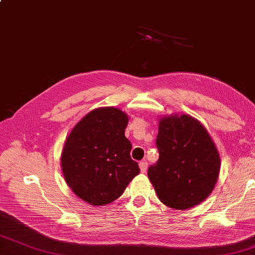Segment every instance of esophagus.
<instances>
[{"instance_id": "esophagus-1", "label": "esophagus", "mask_w": 255, "mask_h": 255, "mask_svg": "<svg viewBox=\"0 0 255 255\" xmlns=\"http://www.w3.org/2000/svg\"><path fill=\"white\" fill-rule=\"evenodd\" d=\"M147 167H148L147 161H140V163H139V168H140V172L141 173H146Z\"/></svg>"}]
</instances>
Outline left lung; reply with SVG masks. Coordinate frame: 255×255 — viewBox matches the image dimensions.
I'll return each mask as SVG.
<instances>
[{
  "mask_svg": "<svg viewBox=\"0 0 255 255\" xmlns=\"http://www.w3.org/2000/svg\"><path fill=\"white\" fill-rule=\"evenodd\" d=\"M157 163L148 178L166 206L187 210L210 195L217 182L221 159L203 125L189 115H170L159 120Z\"/></svg>",
  "mask_w": 255,
  "mask_h": 255,
  "instance_id": "left-lung-1",
  "label": "left lung"
}]
</instances>
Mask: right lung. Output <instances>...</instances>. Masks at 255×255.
I'll return each instance as SVG.
<instances>
[{
  "label": "right lung",
  "mask_w": 255,
  "mask_h": 255,
  "mask_svg": "<svg viewBox=\"0 0 255 255\" xmlns=\"http://www.w3.org/2000/svg\"><path fill=\"white\" fill-rule=\"evenodd\" d=\"M128 116L114 107L87 114L67 137L61 167L68 186L82 201L105 205L117 200L140 169L125 136Z\"/></svg>",
  "instance_id": "add662e5"
}]
</instances>
